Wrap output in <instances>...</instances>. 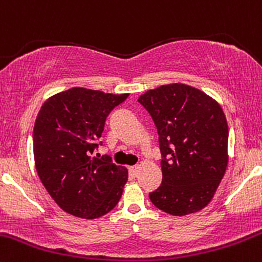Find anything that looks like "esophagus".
I'll return each mask as SVG.
<instances>
[{
  "label": "esophagus",
  "instance_id": "1",
  "mask_svg": "<svg viewBox=\"0 0 262 262\" xmlns=\"http://www.w3.org/2000/svg\"><path fill=\"white\" fill-rule=\"evenodd\" d=\"M139 170H140V168L137 165L131 166V168H130V174L134 175V177H137V174H139Z\"/></svg>",
  "mask_w": 262,
  "mask_h": 262
}]
</instances>
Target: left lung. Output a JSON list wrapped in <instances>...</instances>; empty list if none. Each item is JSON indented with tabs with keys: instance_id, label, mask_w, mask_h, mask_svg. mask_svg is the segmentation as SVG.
I'll return each instance as SVG.
<instances>
[{
	"instance_id": "obj_1",
	"label": "left lung",
	"mask_w": 262,
	"mask_h": 262,
	"mask_svg": "<svg viewBox=\"0 0 262 262\" xmlns=\"http://www.w3.org/2000/svg\"><path fill=\"white\" fill-rule=\"evenodd\" d=\"M137 101L155 122L163 182L149 194L171 215L196 213L212 201L228 164V125L222 107L183 83L149 90Z\"/></svg>"
}]
</instances>
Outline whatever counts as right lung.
I'll return each instance as SVG.
<instances>
[{"label":"right lung","instance_id":"add662e5","mask_svg":"<svg viewBox=\"0 0 262 262\" xmlns=\"http://www.w3.org/2000/svg\"><path fill=\"white\" fill-rule=\"evenodd\" d=\"M128 93L73 87L44 102L34 126L37 175L55 203L69 214L94 220L107 214L122 195L127 169L110 156H94L110 112Z\"/></svg>","mask_w":262,"mask_h":262}]
</instances>
